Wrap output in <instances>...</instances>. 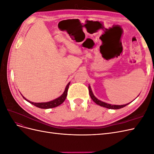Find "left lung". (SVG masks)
I'll return each instance as SVG.
<instances>
[{"instance_id": "left-lung-1", "label": "left lung", "mask_w": 154, "mask_h": 154, "mask_svg": "<svg viewBox=\"0 0 154 154\" xmlns=\"http://www.w3.org/2000/svg\"><path fill=\"white\" fill-rule=\"evenodd\" d=\"M88 91H89V94H90L91 99L93 101H94L97 105H98L101 106L105 107V108H107V109H119L123 108V107H124L125 106H127L128 104H128H125V105H110V104L106 103H105V102L97 100L96 98V97L94 96V94H93V93L92 92V90H91L90 86H88Z\"/></svg>"}]
</instances>
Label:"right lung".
<instances>
[{"mask_svg": "<svg viewBox=\"0 0 154 154\" xmlns=\"http://www.w3.org/2000/svg\"><path fill=\"white\" fill-rule=\"evenodd\" d=\"M70 85V83H69L67 85L66 89H65L63 93L62 94V96H60L58 98L55 99L51 101H49V102H46V103H33V102H31L29 100H26L25 97L22 96V97L24 98L28 102H29L30 103L32 104L33 105L38 107V108L40 109H51V108H54V107H57L58 106H59L60 105H61L63 102L66 100L67 95V91H68V88H69V86Z\"/></svg>", "mask_w": 154, "mask_h": 154, "instance_id": "obj_1", "label": "right lung"}]
</instances>
